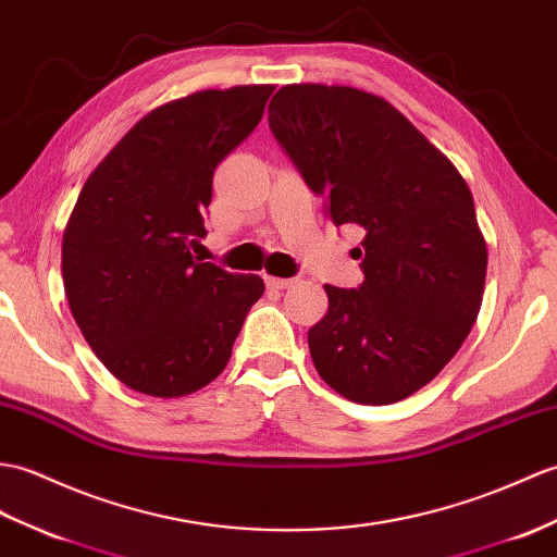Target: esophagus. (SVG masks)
Segmentation results:
<instances>
[{
    "instance_id": "1",
    "label": "esophagus",
    "mask_w": 557,
    "mask_h": 557,
    "mask_svg": "<svg viewBox=\"0 0 557 557\" xmlns=\"http://www.w3.org/2000/svg\"><path fill=\"white\" fill-rule=\"evenodd\" d=\"M296 280L294 277H270L265 275V284L270 289H289Z\"/></svg>"
}]
</instances>
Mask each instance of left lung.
Listing matches in <instances>:
<instances>
[{
  "mask_svg": "<svg viewBox=\"0 0 557 557\" xmlns=\"http://www.w3.org/2000/svg\"><path fill=\"white\" fill-rule=\"evenodd\" d=\"M268 125L334 225L366 232L363 284H325L327 315L308 330L318 374L356 404L408 398L458 354L482 306L486 242L468 183L363 89L284 85Z\"/></svg>",
  "mask_w": 557,
  "mask_h": 557,
  "instance_id": "left-lung-1",
  "label": "left lung"
}]
</instances>
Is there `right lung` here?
<instances>
[{
  "mask_svg": "<svg viewBox=\"0 0 557 557\" xmlns=\"http://www.w3.org/2000/svg\"><path fill=\"white\" fill-rule=\"evenodd\" d=\"M273 85L203 89L147 113L103 159L63 232L71 313L107 370L135 392L177 398L225 370L265 289L201 263L215 165L263 119Z\"/></svg>",
  "mask_w": 557,
  "mask_h": 557,
  "instance_id": "right-lung-1",
  "label": "right lung"
}]
</instances>
